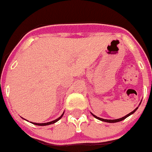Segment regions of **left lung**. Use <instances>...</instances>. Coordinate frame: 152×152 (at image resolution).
I'll return each instance as SVG.
<instances>
[{"label": "left lung", "mask_w": 152, "mask_h": 152, "mask_svg": "<svg viewBox=\"0 0 152 152\" xmlns=\"http://www.w3.org/2000/svg\"><path fill=\"white\" fill-rule=\"evenodd\" d=\"M137 109H138V107H137V108H135V110H134L132 111V112H131V113H129V114H127L126 116H123V117L120 118V119H102V118L97 117V116H95V115H94V114H93V113H91V114H92L93 116H94V117L96 118V119H99V120H100V121L106 122V123H117V122L122 121V120L125 119H126V118L128 117V116H129L130 115H132V113H135V111H136Z\"/></svg>", "instance_id": "8db88e82"}]
</instances>
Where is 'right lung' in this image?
<instances>
[{
    "instance_id": "obj_1",
    "label": "right lung",
    "mask_w": 152,
    "mask_h": 152,
    "mask_svg": "<svg viewBox=\"0 0 152 152\" xmlns=\"http://www.w3.org/2000/svg\"><path fill=\"white\" fill-rule=\"evenodd\" d=\"M64 115V113H63L62 114H61V116H59V117L58 118V119H55V120H53V121L52 122H49V123H32V122H30L31 123H33V124L34 125H36V126H48V125H51V124H53V123H56L57 121H58L60 119H61V117H62V116Z\"/></svg>"
}]
</instances>
